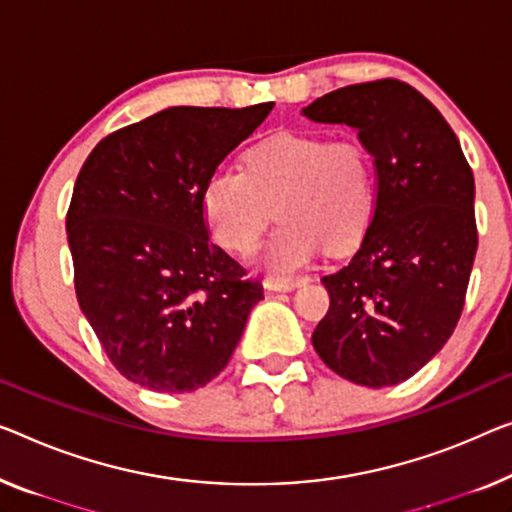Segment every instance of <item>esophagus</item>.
Instances as JSON below:
<instances>
[{
	"mask_svg": "<svg viewBox=\"0 0 512 512\" xmlns=\"http://www.w3.org/2000/svg\"><path fill=\"white\" fill-rule=\"evenodd\" d=\"M308 280V276H269L264 280V287L269 292H292V289L305 285Z\"/></svg>",
	"mask_w": 512,
	"mask_h": 512,
	"instance_id": "esophagus-1",
	"label": "esophagus"
}]
</instances>
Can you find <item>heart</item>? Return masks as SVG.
<instances>
[{
    "label": "heart",
    "mask_w": 512,
    "mask_h": 512,
    "mask_svg": "<svg viewBox=\"0 0 512 512\" xmlns=\"http://www.w3.org/2000/svg\"><path fill=\"white\" fill-rule=\"evenodd\" d=\"M375 204L372 160L356 137L285 131L246 154L243 172L220 167L202 193V211L220 246L246 255L273 216L282 225L262 250L266 266L292 271L319 246L354 248Z\"/></svg>",
    "instance_id": "b5f03b06"
}]
</instances>
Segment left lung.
<instances>
[{
    "label": "left lung",
    "mask_w": 512,
    "mask_h": 512,
    "mask_svg": "<svg viewBox=\"0 0 512 512\" xmlns=\"http://www.w3.org/2000/svg\"><path fill=\"white\" fill-rule=\"evenodd\" d=\"M301 112L356 128L375 158L370 223L349 264L322 278L331 308L312 345L358 386L400 384L462 315L478 248L474 172L448 121L407 82L349 85Z\"/></svg>",
    "instance_id": "8db88e82"
}]
</instances>
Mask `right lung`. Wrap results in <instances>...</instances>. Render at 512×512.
Returning <instances> with one entry per match:
<instances>
[{"instance_id": "add662e5", "label": "right lung", "mask_w": 512, "mask_h": 512, "mask_svg": "<svg viewBox=\"0 0 512 512\" xmlns=\"http://www.w3.org/2000/svg\"><path fill=\"white\" fill-rule=\"evenodd\" d=\"M273 103L167 108L96 144L66 213L80 310L121 375L190 393L230 363L262 282L209 241L204 186Z\"/></svg>"}]
</instances>
